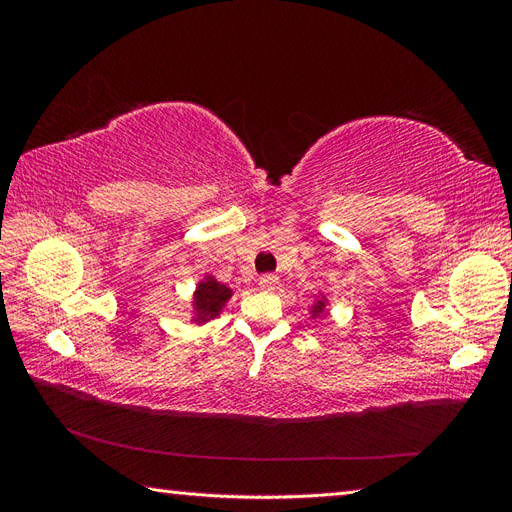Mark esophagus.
Segmentation results:
<instances>
[{
    "mask_svg": "<svg viewBox=\"0 0 512 512\" xmlns=\"http://www.w3.org/2000/svg\"><path fill=\"white\" fill-rule=\"evenodd\" d=\"M277 282H280V277L277 275H273V273H267V275H262L260 277V288H265V290H273L275 286H277Z\"/></svg>",
    "mask_w": 512,
    "mask_h": 512,
    "instance_id": "34e87169",
    "label": "esophagus"
}]
</instances>
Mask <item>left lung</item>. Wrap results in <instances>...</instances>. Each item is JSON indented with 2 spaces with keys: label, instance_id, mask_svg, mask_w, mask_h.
Masks as SVG:
<instances>
[{
  "label": "left lung",
  "instance_id": "1",
  "mask_svg": "<svg viewBox=\"0 0 512 512\" xmlns=\"http://www.w3.org/2000/svg\"><path fill=\"white\" fill-rule=\"evenodd\" d=\"M322 309H324V303L318 301V303L314 305V316H322Z\"/></svg>",
  "mask_w": 512,
  "mask_h": 512
}]
</instances>
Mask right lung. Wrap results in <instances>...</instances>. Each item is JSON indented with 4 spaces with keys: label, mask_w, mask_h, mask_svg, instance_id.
Wrapping results in <instances>:
<instances>
[{
    "label": "right lung",
    "mask_w": 512,
    "mask_h": 512,
    "mask_svg": "<svg viewBox=\"0 0 512 512\" xmlns=\"http://www.w3.org/2000/svg\"><path fill=\"white\" fill-rule=\"evenodd\" d=\"M230 288H226L224 284L215 282L213 277L203 284H198L196 297H194V305L198 312V320H211L215 316H220V309L224 307V303L230 297Z\"/></svg>",
    "instance_id": "1"
}]
</instances>
